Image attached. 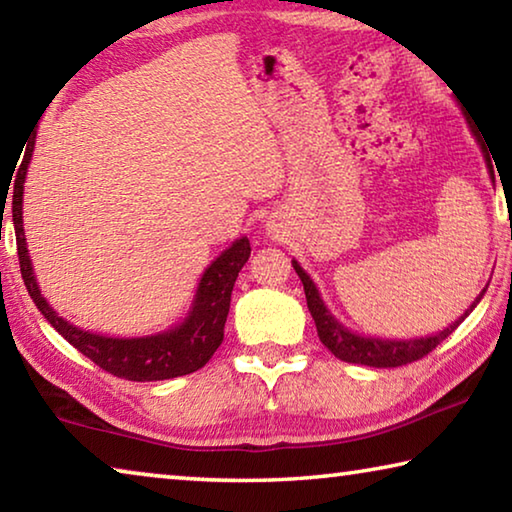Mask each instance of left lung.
Wrapping results in <instances>:
<instances>
[{"instance_id": "8db88e82", "label": "left lung", "mask_w": 512, "mask_h": 512, "mask_svg": "<svg viewBox=\"0 0 512 512\" xmlns=\"http://www.w3.org/2000/svg\"><path fill=\"white\" fill-rule=\"evenodd\" d=\"M485 162H488L490 173H492V164L488 158V151L481 144ZM495 178V176H492ZM293 268H296L298 277L302 280V287H305V296H307V307L311 311V318H314L316 329H318V339L323 341L325 348L339 357L341 361L348 363H361V366H372V368H397V366H406V363L418 361L422 357H427L431 350H436L440 343H443L454 329L463 323L467 318V314L479 305V300L483 298L485 287L481 291V296L472 302V307L465 311V314L452 323L449 327H445L443 332L431 334V336H422V339H406V341H391V339H377V336H359L350 332L348 327H343L339 320H336L329 309L325 307L323 298L316 289V284L311 282V277L302 271L300 264L293 259Z\"/></svg>"}]
</instances>
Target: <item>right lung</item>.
<instances>
[{
	"mask_svg": "<svg viewBox=\"0 0 512 512\" xmlns=\"http://www.w3.org/2000/svg\"><path fill=\"white\" fill-rule=\"evenodd\" d=\"M33 144L36 142L31 140L13 183V223L22 280L27 284L29 296L36 302L40 314L49 320L51 327L67 343H72L76 350L97 363L99 368L121 379L160 381L189 375V372L203 368L223 341V327L225 320H228L232 287H235L237 275L250 257V241L246 237L237 239L235 244L223 250L205 268L201 282H198L192 311H189L183 323L169 329V332L142 336V339H110V336L85 332V329L74 327L69 320L58 316L49 307V302L42 298L36 275H33L27 239H24L22 228L24 178H27Z\"/></svg>",
	"mask_w": 512,
	"mask_h": 512,
	"instance_id": "obj_1",
	"label": "right lung"
}]
</instances>
